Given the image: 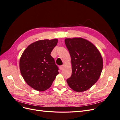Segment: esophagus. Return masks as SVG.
<instances>
[{
    "label": "esophagus",
    "mask_w": 120,
    "mask_h": 120,
    "mask_svg": "<svg viewBox=\"0 0 120 120\" xmlns=\"http://www.w3.org/2000/svg\"><path fill=\"white\" fill-rule=\"evenodd\" d=\"M64 66L63 65V66H60V67H59V68H60V70H63V68H64Z\"/></svg>",
    "instance_id": "1"
}]
</instances>
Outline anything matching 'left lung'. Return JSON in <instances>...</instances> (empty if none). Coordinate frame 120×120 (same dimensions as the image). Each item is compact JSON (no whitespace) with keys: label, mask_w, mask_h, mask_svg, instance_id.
I'll use <instances>...</instances> for the list:
<instances>
[{"label":"left lung","mask_w":120,"mask_h":120,"mask_svg":"<svg viewBox=\"0 0 120 120\" xmlns=\"http://www.w3.org/2000/svg\"><path fill=\"white\" fill-rule=\"evenodd\" d=\"M65 44L71 57L72 74L67 79L74 90H88L99 79L103 67L101 54L92 43L82 38L65 39Z\"/></svg>","instance_id":"obj_1"}]
</instances>
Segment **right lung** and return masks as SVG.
Segmentation results:
<instances>
[{
	"mask_svg": "<svg viewBox=\"0 0 120 120\" xmlns=\"http://www.w3.org/2000/svg\"><path fill=\"white\" fill-rule=\"evenodd\" d=\"M57 39L40 40L31 43L24 50L19 60L21 74L27 85L39 91H44L52 86L59 74V68L51 52Z\"/></svg>",
	"mask_w": 120,
	"mask_h": 120,
	"instance_id": "add662e5",
	"label": "right lung"
}]
</instances>
